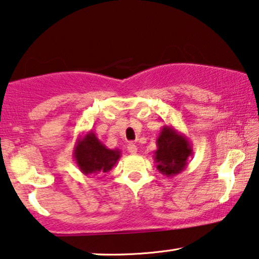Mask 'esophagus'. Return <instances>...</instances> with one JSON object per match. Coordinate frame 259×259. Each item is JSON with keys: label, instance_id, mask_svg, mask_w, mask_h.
<instances>
[{"label": "esophagus", "instance_id": "esophagus-1", "mask_svg": "<svg viewBox=\"0 0 259 259\" xmlns=\"http://www.w3.org/2000/svg\"><path fill=\"white\" fill-rule=\"evenodd\" d=\"M127 151H129L130 154H136L137 153V147L135 146L134 143H129L127 144Z\"/></svg>", "mask_w": 259, "mask_h": 259}]
</instances>
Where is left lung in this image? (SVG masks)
<instances>
[{"instance_id":"obj_1","label":"left lung","mask_w":259,"mask_h":259,"mask_svg":"<svg viewBox=\"0 0 259 259\" xmlns=\"http://www.w3.org/2000/svg\"><path fill=\"white\" fill-rule=\"evenodd\" d=\"M157 149L154 151V162L161 174L174 177L188 165V158L193 154L188 137L171 125H163L156 140Z\"/></svg>"}]
</instances>
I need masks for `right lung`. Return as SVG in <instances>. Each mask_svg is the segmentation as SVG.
I'll return each mask as SVG.
<instances>
[{
    "label": "right lung",
    "mask_w": 259,
    "mask_h": 259,
    "mask_svg": "<svg viewBox=\"0 0 259 259\" xmlns=\"http://www.w3.org/2000/svg\"><path fill=\"white\" fill-rule=\"evenodd\" d=\"M73 158L78 168L84 175L104 174L115 167L120 158L119 149H110L96 134L90 130L80 136L73 148Z\"/></svg>",
    "instance_id": "right-lung-1"
}]
</instances>
